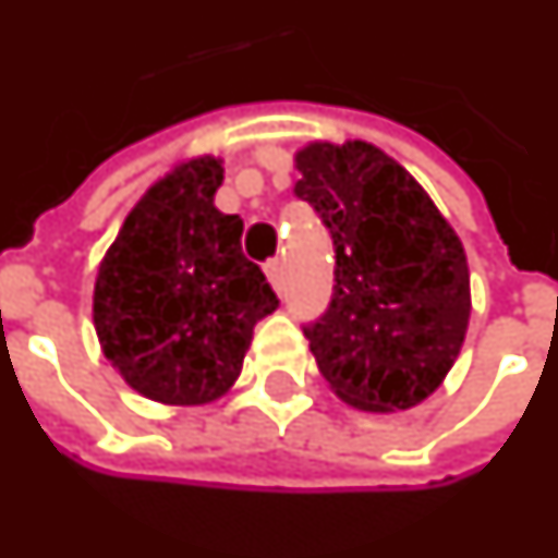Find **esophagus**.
<instances>
[{"label":"esophagus","instance_id":"esophagus-1","mask_svg":"<svg viewBox=\"0 0 558 558\" xmlns=\"http://www.w3.org/2000/svg\"><path fill=\"white\" fill-rule=\"evenodd\" d=\"M266 275H268V283H271L275 290H280V287H283V263H280V259H271V263H266Z\"/></svg>","mask_w":558,"mask_h":558}]
</instances>
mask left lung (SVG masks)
I'll use <instances>...</instances> for the list:
<instances>
[{"label": "left lung", "instance_id": "left-lung-1", "mask_svg": "<svg viewBox=\"0 0 558 558\" xmlns=\"http://www.w3.org/2000/svg\"><path fill=\"white\" fill-rule=\"evenodd\" d=\"M295 196L335 247L332 302L305 338L341 401L392 414L441 387L471 314L462 241L399 162L368 142L295 154Z\"/></svg>", "mask_w": 558, "mask_h": 558}]
</instances>
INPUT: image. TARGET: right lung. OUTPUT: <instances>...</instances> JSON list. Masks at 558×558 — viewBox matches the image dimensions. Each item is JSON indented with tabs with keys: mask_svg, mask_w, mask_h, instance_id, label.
I'll list each match as a JSON object with an SVG mask.
<instances>
[{
	"mask_svg": "<svg viewBox=\"0 0 558 558\" xmlns=\"http://www.w3.org/2000/svg\"><path fill=\"white\" fill-rule=\"evenodd\" d=\"M220 184L217 157L159 178L120 226L93 290L105 360L162 404L226 396L253 326L278 307L263 268L241 253V217L214 208Z\"/></svg>",
	"mask_w": 558,
	"mask_h": 558,
	"instance_id": "add662e5",
	"label": "right lung"
}]
</instances>
